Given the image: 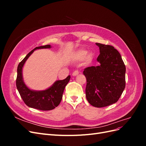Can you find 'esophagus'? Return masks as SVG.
<instances>
[{"label":"esophagus","instance_id":"1","mask_svg":"<svg viewBox=\"0 0 146 146\" xmlns=\"http://www.w3.org/2000/svg\"><path fill=\"white\" fill-rule=\"evenodd\" d=\"M78 74H79L78 70H75V71L72 73V76H77V75H78Z\"/></svg>","mask_w":146,"mask_h":146}]
</instances>
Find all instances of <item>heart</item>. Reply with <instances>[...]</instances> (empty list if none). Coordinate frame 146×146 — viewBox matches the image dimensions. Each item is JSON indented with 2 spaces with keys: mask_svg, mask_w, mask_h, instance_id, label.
Masks as SVG:
<instances>
[{
  "mask_svg": "<svg viewBox=\"0 0 146 146\" xmlns=\"http://www.w3.org/2000/svg\"><path fill=\"white\" fill-rule=\"evenodd\" d=\"M88 52L86 50H78L75 54L73 56V59L76 61H82L86 59V62L90 63L92 60V57L91 55H88Z\"/></svg>",
  "mask_w": 146,
  "mask_h": 146,
  "instance_id": "heart-1",
  "label": "heart"
}]
</instances>
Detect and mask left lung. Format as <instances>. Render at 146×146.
<instances>
[{
	"mask_svg": "<svg viewBox=\"0 0 146 146\" xmlns=\"http://www.w3.org/2000/svg\"><path fill=\"white\" fill-rule=\"evenodd\" d=\"M99 66L85 69L86 97L91 105L101 108L116 103L125 87V66L119 52L110 45L96 43Z\"/></svg>",
	"mask_w": 146,
	"mask_h": 146,
	"instance_id": "1",
	"label": "left lung"
}]
</instances>
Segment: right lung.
<instances>
[{
  "label": "right lung",
  "instance_id": "obj_1",
  "mask_svg": "<svg viewBox=\"0 0 146 146\" xmlns=\"http://www.w3.org/2000/svg\"><path fill=\"white\" fill-rule=\"evenodd\" d=\"M50 45L36 47L30 52L17 66L16 87L24 103L30 108L42 111L54 109L61 102L65 86L69 82L70 76H68L64 80H57L47 89L42 91L30 90L25 84L23 77V68L25 61L32 53L40 48H50Z\"/></svg>",
  "mask_w": 146,
  "mask_h": 146
}]
</instances>
